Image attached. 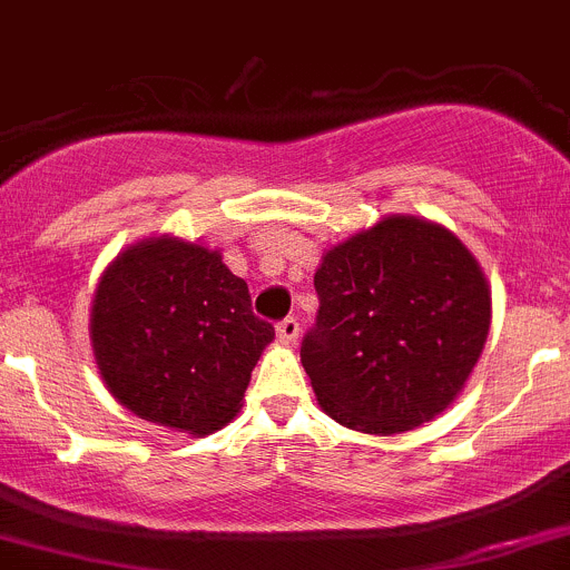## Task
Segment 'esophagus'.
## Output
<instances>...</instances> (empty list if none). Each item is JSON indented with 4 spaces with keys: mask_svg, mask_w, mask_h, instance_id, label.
Returning <instances> with one entry per match:
<instances>
[{
    "mask_svg": "<svg viewBox=\"0 0 570 570\" xmlns=\"http://www.w3.org/2000/svg\"><path fill=\"white\" fill-rule=\"evenodd\" d=\"M297 336H301V325H297L295 317H286L284 322H278V338L284 344H295Z\"/></svg>",
    "mask_w": 570,
    "mask_h": 570,
    "instance_id": "1",
    "label": "esophagus"
}]
</instances>
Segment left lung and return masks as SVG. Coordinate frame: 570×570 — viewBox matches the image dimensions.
Returning <instances> with one entry per match:
<instances>
[{
	"mask_svg": "<svg viewBox=\"0 0 570 570\" xmlns=\"http://www.w3.org/2000/svg\"><path fill=\"white\" fill-rule=\"evenodd\" d=\"M314 286L301 361L327 416L394 435L458 400L491 331V286L455 232L386 215L322 253Z\"/></svg>",
	"mask_w": 570,
	"mask_h": 570,
	"instance_id": "1",
	"label": "left lung"
}]
</instances>
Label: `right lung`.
<instances>
[{"mask_svg": "<svg viewBox=\"0 0 570 570\" xmlns=\"http://www.w3.org/2000/svg\"><path fill=\"white\" fill-rule=\"evenodd\" d=\"M273 338L223 253L174 234L120 250L90 306V347L107 392L135 416L189 435L237 416Z\"/></svg>", "mask_w": 570, "mask_h": 570, "instance_id": "1", "label": "right lung"}]
</instances>
